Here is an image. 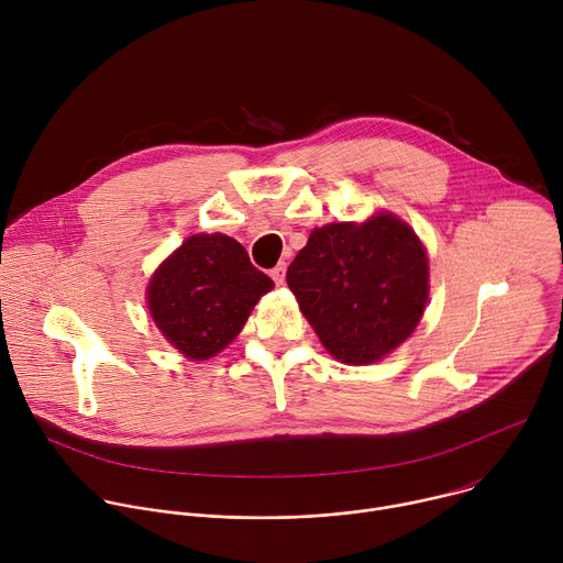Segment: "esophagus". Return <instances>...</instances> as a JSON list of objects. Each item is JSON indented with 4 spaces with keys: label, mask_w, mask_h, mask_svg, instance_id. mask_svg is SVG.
I'll return each instance as SVG.
<instances>
[{
    "label": "esophagus",
    "mask_w": 563,
    "mask_h": 563,
    "mask_svg": "<svg viewBox=\"0 0 563 563\" xmlns=\"http://www.w3.org/2000/svg\"><path fill=\"white\" fill-rule=\"evenodd\" d=\"M285 272H287L285 263H278V265L272 269V278H274L276 285H283V283H285Z\"/></svg>",
    "instance_id": "34e87169"
}]
</instances>
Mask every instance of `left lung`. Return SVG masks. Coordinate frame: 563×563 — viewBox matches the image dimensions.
<instances>
[{"instance_id": "8db88e82", "label": "left lung", "mask_w": 563, "mask_h": 563, "mask_svg": "<svg viewBox=\"0 0 563 563\" xmlns=\"http://www.w3.org/2000/svg\"><path fill=\"white\" fill-rule=\"evenodd\" d=\"M287 285L328 352L350 365L404 343L428 302V258L417 233L380 213L363 224L313 229Z\"/></svg>"}]
</instances>
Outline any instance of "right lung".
<instances>
[{
    "label": "right lung",
    "mask_w": 563,
    "mask_h": 563,
    "mask_svg": "<svg viewBox=\"0 0 563 563\" xmlns=\"http://www.w3.org/2000/svg\"><path fill=\"white\" fill-rule=\"evenodd\" d=\"M272 287L233 238L198 233L155 272L146 294L159 332L185 356L205 361L238 336Z\"/></svg>",
    "instance_id": "right-lung-1"
}]
</instances>
